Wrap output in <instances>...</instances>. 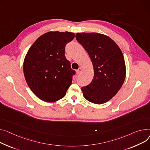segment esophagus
Masks as SVG:
<instances>
[{
  "label": "esophagus",
  "mask_w": 150,
  "mask_h": 150,
  "mask_svg": "<svg viewBox=\"0 0 150 150\" xmlns=\"http://www.w3.org/2000/svg\"><path fill=\"white\" fill-rule=\"evenodd\" d=\"M82 69L81 68V67H79L78 70H76V74L77 75H79V74H80L81 72H82Z\"/></svg>",
  "instance_id": "obj_1"
}]
</instances>
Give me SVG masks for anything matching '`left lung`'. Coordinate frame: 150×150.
Wrapping results in <instances>:
<instances>
[{
	"label": "left lung",
	"instance_id": "1",
	"mask_svg": "<svg viewBox=\"0 0 150 150\" xmlns=\"http://www.w3.org/2000/svg\"><path fill=\"white\" fill-rule=\"evenodd\" d=\"M76 40L91 59L94 76L88 85L81 87L84 97L94 104L112 99L124 82L126 68L122 52L109 37L96 33H77Z\"/></svg>",
	"mask_w": 150,
	"mask_h": 150
}]
</instances>
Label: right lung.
I'll list each match as a JSON object with an SVG mask.
<instances>
[{
    "label": "right lung",
    "instance_id": "right-lung-1",
    "mask_svg": "<svg viewBox=\"0 0 150 150\" xmlns=\"http://www.w3.org/2000/svg\"><path fill=\"white\" fill-rule=\"evenodd\" d=\"M75 34L70 32L46 33L33 44L23 62L26 81L42 101L52 103L63 98L72 81L75 71L64 52L66 44Z\"/></svg>",
    "mask_w": 150,
    "mask_h": 150
}]
</instances>
